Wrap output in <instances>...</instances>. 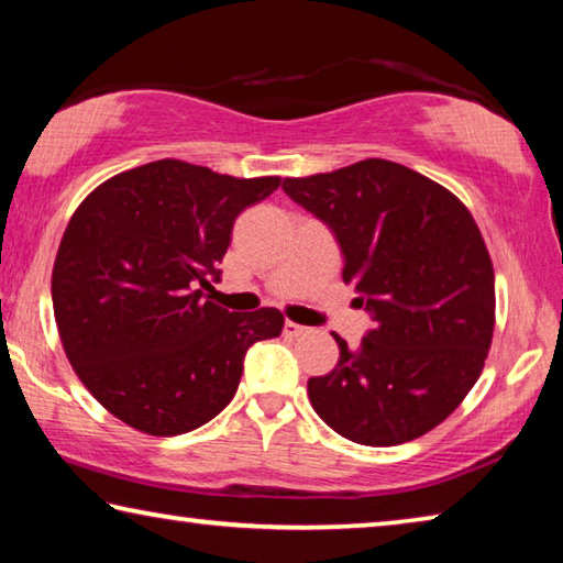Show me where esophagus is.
I'll use <instances>...</instances> for the list:
<instances>
[{
	"mask_svg": "<svg viewBox=\"0 0 563 563\" xmlns=\"http://www.w3.org/2000/svg\"><path fill=\"white\" fill-rule=\"evenodd\" d=\"M283 332H285V335H288V338H300V335H305V332H308V328L298 325V322H292V320H285Z\"/></svg>",
	"mask_w": 563,
	"mask_h": 563,
	"instance_id": "esophagus-1",
	"label": "esophagus"
}]
</instances>
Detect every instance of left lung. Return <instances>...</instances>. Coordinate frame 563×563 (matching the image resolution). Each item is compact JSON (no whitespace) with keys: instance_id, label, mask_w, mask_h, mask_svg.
I'll list each match as a JSON object with an SVG mask.
<instances>
[{"instance_id":"1","label":"left lung","mask_w":563,"mask_h":563,"mask_svg":"<svg viewBox=\"0 0 563 563\" xmlns=\"http://www.w3.org/2000/svg\"><path fill=\"white\" fill-rule=\"evenodd\" d=\"M283 190L338 235L342 280L375 320L355 352L335 335V369L308 379L312 409L367 446L434 430L479 379L494 335V268L470 208L385 158L285 178Z\"/></svg>"}]
</instances>
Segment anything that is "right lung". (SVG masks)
Listing matches in <instances>:
<instances>
[{
	"label": "right lung",
	"mask_w": 563,
	"mask_h": 563,
	"mask_svg": "<svg viewBox=\"0 0 563 563\" xmlns=\"http://www.w3.org/2000/svg\"><path fill=\"white\" fill-rule=\"evenodd\" d=\"M278 186L164 158L74 211L52 271L56 328L76 377L123 424L151 437L206 424L233 399L245 350L280 335V310L203 300L235 218Z\"/></svg>",
	"instance_id": "add662e5"
}]
</instances>
